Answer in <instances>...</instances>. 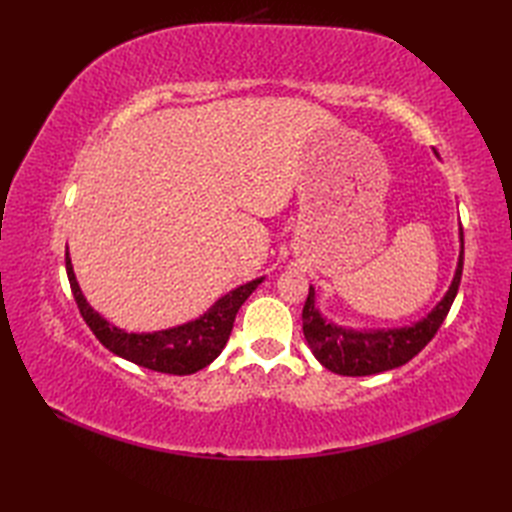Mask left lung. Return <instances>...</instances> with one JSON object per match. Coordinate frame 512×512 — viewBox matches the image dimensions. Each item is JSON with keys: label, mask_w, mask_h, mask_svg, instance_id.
<instances>
[{"label": "left lung", "mask_w": 512, "mask_h": 512, "mask_svg": "<svg viewBox=\"0 0 512 512\" xmlns=\"http://www.w3.org/2000/svg\"><path fill=\"white\" fill-rule=\"evenodd\" d=\"M459 265L453 277V284L444 294V299L436 305L427 318L401 329H378V331H354L342 329L320 316L314 307V288L309 286L307 301L303 305V335L316 359L339 376H371L380 371H389L406 365L410 359L421 352L433 335L438 333L442 322L451 309L457 290L461 284L463 271V230Z\"/></svg>", "instance_id": "obj_1"}]
</instances>
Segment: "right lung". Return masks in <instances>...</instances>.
Masks as SVG:
<instances>
[{
  "label": "right lung",
  "instance_id": "add662e5",
  "mask_svg": "<svg viewBox=\"0 0 512 512\" xmlns=\"http://www.w3.org/2000/svg\"><path fill=\"white\" fill-rule=\"evenodd\" d=\"M66 273L83 320L94 331L104 348L121 356V359L132 361L151 371H160V374L173 376L194 374V371L207 367L224 350L239 307L262 282V277H258L254 282L235 288L215 303L205 316L185 322L181 327L156 333H126L113 327V324H108L98 312L89 307L79 288V282L74 277L68 254Z\"/></svg>",
  "mask_w": 512,
  "mask_h": 512
}]
</instances>
